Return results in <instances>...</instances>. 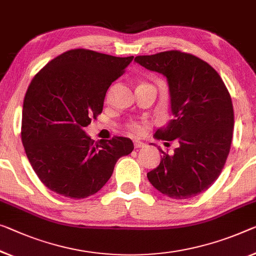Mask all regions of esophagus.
Here are the masks:
<instances>
[{
  "instance_id": "1",
  "label": "esophagus",
  "mask_w": 256,
  "mask_h": 256,
  "mask_svg": "<svg viewBox=\"0 0 256 256\" xmlns=\"http://www.w3.org/2000/svg\"><path fill=\"white\" fill-rule=\"evenodd\" d=\"M134 146H135V148H144L145 146V143H143V142H140L138 140H134Z\"/></svg>"
}]
</instances>
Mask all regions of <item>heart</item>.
<instances>
[{"label":"heart","instance_id":"1","mask_svg":"<svg viewBox=\"0 0 256 256\" xmlns=\"http://www.w3.org/2000/svg\"><path fill=\"white\" fill-rule=\"evenodd\" d=\"M129 129H130V130L132 132H135V134H142L144 132V126L142 124H137V122H135V124H129Z\"/></svg>","mask_w":256,"mask_h":256}]
</instances>
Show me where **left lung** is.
I'll return each mask as SVG.
<instances>
[{"instance_id": "8db88e82", "label": "left lung", "mask_w": 256, "mask_h": 256, "mask_svg": "<svg viewBox=\"0 0 256 256\" xmlns=\"http://www.w3.org/2000/svg\"><path fill=\"white\" fill-rule=\"evenodd\" d=\"M135 62L167 78L172 119L154 138L178 143L174 154L164 153L148 172V180L172 199L202 194L221 174L232 140L234 108L226 84L210 64L178 50L137 56Z\"/></svg>"}]
</instances>
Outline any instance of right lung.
<instances>
[{
    "mask_svg": "<svg viewBox=\"0 0 256 256\" xmlns=\"http://www.w3.org/2000/svg\"><path fill=\"white\" fill-rule=\"evenodd\" d=\"M132 60L74 49L49 62L30 82L22 140L35 174L51 191L72 199L95 194L119 158L134 150L130 138L95 142L84 130L103 111L106 92Z\"/></svg>",
    "mask_w": 256,
    "mask_h": 256,
    "instance_id": "add662e5",
    "label": "right lung"
}]
</instances>
